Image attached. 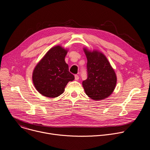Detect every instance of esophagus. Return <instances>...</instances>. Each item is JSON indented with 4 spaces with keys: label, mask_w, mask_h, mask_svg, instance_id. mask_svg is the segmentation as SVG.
<instances>
[{
    "label": "esophagus",
    "mask_w": 150,
    "mask_h": 150,
    "mask_svg": "<svg viewBox=\"0 0 150 150\" xmlns=\"http://www.w3.org/2000/svg\"><path fill=\"white\" fill-rule=\"evenodd\" d=\"M75 80H78L79 79V76L78 75H75Z\"/></svg>",
    "instance_id": "1"
}]
</instances>
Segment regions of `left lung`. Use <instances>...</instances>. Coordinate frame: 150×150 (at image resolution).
Masks as SVG:
<instances>
[{"label":"left lung","mask_w":150,"mask_h":150,"mask_svg":"<svg viewBox=\"0 0 150 150\" xmlns=\"http://www.w3.org/2000/svg\"><path fill=\"white\" fill-rule=\"evenodd\" d=\"M83 50L87 58V78L82 82L85 92L93 100L104 99L115 88L117 78L115 71L103 53Z\"/></svg>","instance_id":"1"}]
</instances>
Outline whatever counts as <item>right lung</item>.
I'll return each mask as SVG.
<instances>
[{
  "mask_svg": "<svg viewBox=\"0 0 150 150\" xmlns=\"http://www.w3.org/2000/svg\"><path fill=\"white\" fill-rule=\"evenodd\" d=\"M67 52L60 46L53 47L34 68L33 81L36 90L42 96L51 98L59 96L68 82L75 79L65 61Z\"/></svg>",
  "mask_w": 150,
  "mask_h": 150,
  "instance_id": "add662e5",
  "label": "right lung"
}]
</instances>
